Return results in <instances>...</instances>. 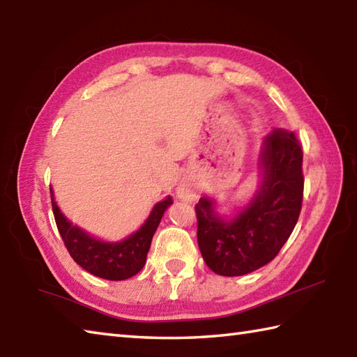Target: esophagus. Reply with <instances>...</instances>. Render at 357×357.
<instances>
[{"instance_id":"obj_1","label":"esophagus","mask_w":357,"mask_h":357,"mask_svg":"<svg viewBox=\"0 0 357 357\" xmlns=\"http://www.w3.org/2000/svg\"><path fill=\"white\" fill-rule=\"evenodd\" d=\"M178 194H180V197H183V199H189V197L192 195V191L189 188H180L178 189Z\"/></svg>"}]
</instances>
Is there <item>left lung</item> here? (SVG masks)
<instances>
[{
	"label": "left lung",
	"instance_id": "obj_1",
	"mask_svg": "<svg viewBox=\"0 0 357 357\" xmlns=\"http://www.w3.org/2000/svg\"><path fill=\"white\" fill-rule=\"evenodd\" d=\"M259 166V189L232 220L218 217L211 199L203 197L195 204L202 257L221 276H241L271 263L299 218L304 176L303 149L295 134L282 128L267 134Z\"/></svg>",
	"mask_w": 357,
	"mask_h": 357
}]
</instances>
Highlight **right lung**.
I'll return each mask as SVG.
<instances>
[{
	"instance_id": "right-lung-1",
	"label": "right lung",
	"mask_w": 357,
	"mask_h": 357,
	"mask_svg": "<svg viewBox=\"0 0 357 357\" xmlns=\"http://www.w3.org/2000/svg\"><path fill=\"white\" fill-rule=\"evenodd\" d=\"M50 194L54 221L70 257L86 272L109 281L128 280L144 268L155 229L165 211L172 204L171 197H166L163 202H158L154 206L145 225L136 234L130 235L123 241L107 243L71 225V221L62 215L56 206L52 189Z\"/></svg>"
}]
</instances>
